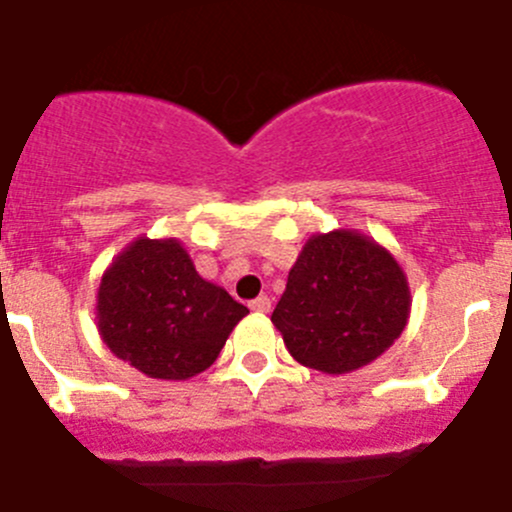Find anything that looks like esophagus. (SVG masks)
<instances>
[{
  "mask_svg": "<svg viewBox=\"0 0 512 512\" xmlns=\"http://www.w3.org/2000/svg\"><path fill=\"white\" fill-rule=\"evenodd\" d=\"M270 307H272V302L267 295H260L257 300L250 302V310L257 312V315H267V312H270Z\"/></svg>",
  "mask_w": 512,
  "mask_h": 512,
  "instance_id": "esophagus-1",
  "label": "esophagus"
}]
</instances>
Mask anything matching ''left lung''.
<instances>
[{
	"label": "left lung",
	"mask_w": 512,
	"mask_h": 512,
	"mask_svg": "<svg viewBox=\"0 0 512 512\" xmlns=\"http://www.w3.org/2000/svg\"><path fill=\"white\" fill-rule=\"evenodd\" d=\"M408 277L388 247L357 230L317 232L272 312L300 365L345 375L388 350L410 317Z\"/></svg>",
	"instance_id": "left-lung-1"
}]
</instances>
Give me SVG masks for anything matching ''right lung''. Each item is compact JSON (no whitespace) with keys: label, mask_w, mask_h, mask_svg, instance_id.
Wrapping results in <instances>:
<instances>
[{"label":"right lung","mask_w":512,"mask_h":512,"mask_svg":"<svg viewBox=\"0 0 512 512\" xmlns=\"http://www.w3.org/2000/svg\"><path fill=\"white\" fill-rule=\"evenodd\" d=\"M247 312L225 287L200 277L175 237H137L104 270L97 290L104 345L155 380L205 372Z\"/></svg>","instance_id":"obj_1"}]
</instances>
